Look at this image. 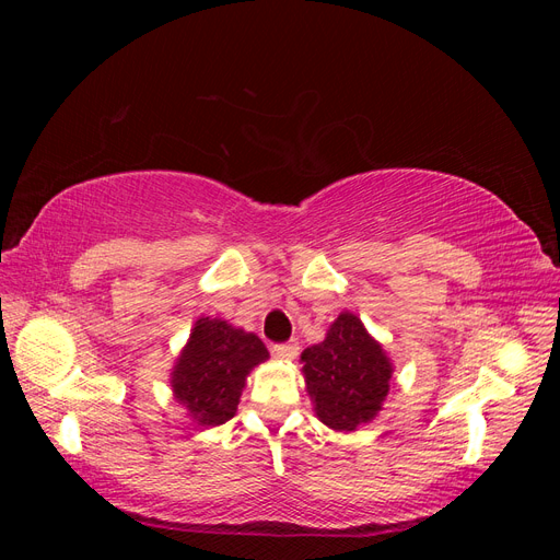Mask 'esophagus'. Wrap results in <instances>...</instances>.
I'll return each instance as SVG.
<instances>
[{
  "label": "esophagus",
  "instance_id": "esophagus-1",
  "mask_svg": "<svg viewBox=\"0 0 560 560\" xmlns=\"http://www.w3.org/2000/svg\"><path fill=\"white\" fill-rule=\"evenodd\" d=\"M270 352H273L278 360L292 362V360L296 358V354H299V343H296V341H290V343H276L273 348H270Z\"/></svg>",
  "mask_w": 560,
  "mask_h": 560
}]
</instances>
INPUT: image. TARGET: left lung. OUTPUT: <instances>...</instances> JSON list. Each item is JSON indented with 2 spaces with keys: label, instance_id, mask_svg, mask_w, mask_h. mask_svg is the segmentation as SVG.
Returning a JSON list of instances; mask_svg holds the SVG:
<instances>
[{
  "label": "left lung",
  "instance_id": "obj_1",
  "mask_svg": "<svg viewBox=\"0 0 560 560\" xmlns=\"http://www.w3.org/2000/svg\"><path fill=\"white\" fill-rule=\"evenodd\" d=\"M301 362L315 413L327 428L354 432L383 409L393 362L358 315H338L325 341L301 352Z\"/></svg>",
  "mask_w": 560,
  "mask_h": 560
}]
</instances>
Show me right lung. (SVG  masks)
Masks as SVG:
<instances>
[{"instance_id": "add662e5", "label": "right lung", "mask_w": 560, "mask_h": 560, "mask_svg": "<svg viewBox=\"0 0 560 560\" xmlns=\"http://www.w3.org/2000/svg\"><path fill=\"white\" fill-rule=\"evenodd\" d=\"M268 360L257 334L226 319L200 317L173 366L175 399L202 428L224 425L235 416L249 371Z\"/></svg>"}]
</instances>
